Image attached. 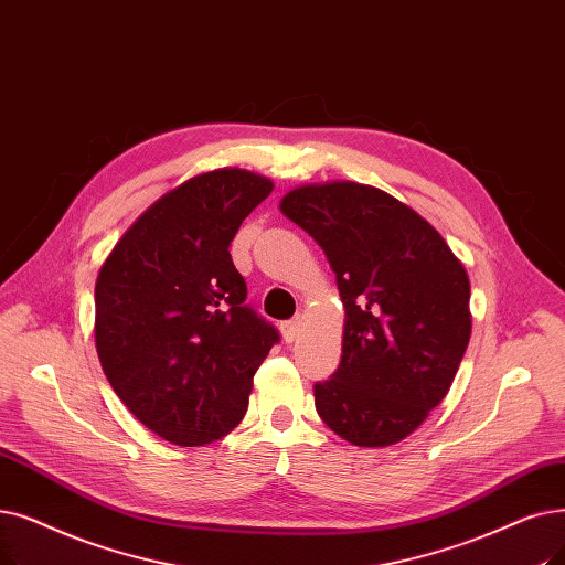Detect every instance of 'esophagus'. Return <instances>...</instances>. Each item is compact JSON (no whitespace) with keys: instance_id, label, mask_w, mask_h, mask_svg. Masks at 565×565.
Listing matches in <instances>:
<instances>
[{"instance_id":"esophagus-1","label":"esophagus","mask_w":565,"mask_h":565,"mask_svg":"<svg viewBox=\"0 0 565 565\" xmlns=\"http://www.w3.org/2000/svg\"><path fill=\"white\" fill-rule=\"evenodd\" d=\"M302 330H305V323H302V318H300V316H298V318H292V321H288V323H284V326H281V334H284V339H286L288 343L298 341V339H300V334H302Z\"/></svg>"}]
</instances>
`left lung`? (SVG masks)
Returning a JSON list of instances; mask_svg holds the SVG:
<instances>
[{
  "label": "left lung",
  "instance_id": "1",
  "mask_svg": "<svg viewBox=\"0 0 565 565\" xmlns=\"http://www.w3.org/2000/svg\"><path fill=\"white\" fill-rule=\"evenodd\" d=\"M279 207L326 252L347 309L339 370L313 385L318 415L353 446L399 444L469 347V275L427 218L376 186L305 184Z\"/></svg>",
  "mask_w": 565,
  "mask_h": 565
}]
</instances>
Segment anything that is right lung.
I'll use <instances>...</instances> for the list:
<instances>
[{
    "instance_id": "add662e5",
    "label": "right lung",
    "mask_w": 565,
    "mask_h": 565,
    "mask_svg": "<svg viewBox=\"0 0 565 565\" xmlns=\"http://www.w3.org/2000/svg\"><path fill=\"white\" fill-rule=\"evenodd\" d=\"M275 184L242 168L163 193L117 239L94 286V341L117 397L184 448L233 431L279 332L247 300L231 258L244 218Z\"/></svg>"
}]
</instances>
